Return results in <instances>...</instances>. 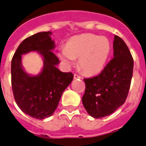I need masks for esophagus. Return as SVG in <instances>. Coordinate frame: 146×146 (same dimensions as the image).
<instances>
[{
    "instance_id": "esophagus-1",
    "label": "esophagus",
    "mask_w": 146,
    "mask_h": 146,
    "mask_svg": "<svg viewBox=\"0 0 146 146\" xmlns=\"http://www.w3.org/2000/svg\"><path fill=\"white\" fill-rule=\"evenodd\" d=\"M74 79H81V76L79 75H78V74H74Z\"/></svg>"
}]
</instances>
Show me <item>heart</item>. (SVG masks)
I'll return each instance as SVG.
<instances>
[{
  "label": "heart",
  "instance_id": "b5f03b06",
  "mask_svg": "<svg viewBox=\"0 0 146 146\" xmlns=\"http://www.w3.org/2000/svg\"><path fill=\"white\" fill-rule=\"evenodd\" d=\"M111 50L107 38L93 34L76 36L67 42L59 53L61 61L67 66L79 59V67L85 74L94 75L103 70Z\"/></svg>",
  "mask_w": 146,
  "mask_h": 146
}]
</instances>
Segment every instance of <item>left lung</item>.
<instances>
[{
	"mask_svg": "<svg viewBox=\"0 0 146 146\" xmlns=\"http://www.w3.org/2000/svg\"><path fill=\"white\" fill-rule=\"evenodd\" d=\"M114 58L99 75L84 79L85 91L82 101L93 118L110 115L122 106L128 94L133 70V59L126 43L114 36Z\"/></svg>",
	"mask_w": 146,
	"mask_h": 146,
	"instance_id": "8db88e82",
	"label": "left lung"
}]
</instances>
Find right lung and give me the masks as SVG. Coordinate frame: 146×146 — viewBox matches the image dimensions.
<instances>
[{
	"label": "right lung",
	"instance_id": "1",
	"mask_svg": "<svg viewBox=\"0 0 146 146\" xmlns=\"http://www.w3.org/2000/svg\"><path fill=\"white\" fill-rule=\"evenodd\" d=\"M52 32H40L24 40L15 51L11 62V82L18 106L25 114L36 119L48 118L58 107L62 93L71 83L73 74L63 73L56 66L59 59L52 52L54 42ZM38 51L44 58V68L36 76L23 70L21 55Z\"/></svg>",
	"mask_w": 146,
	"mask_h": 146
}]
</instances>
